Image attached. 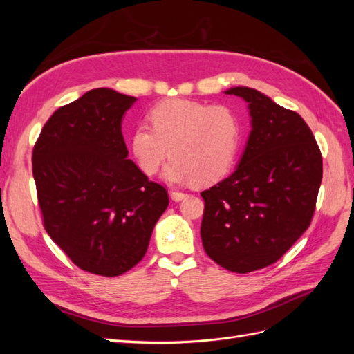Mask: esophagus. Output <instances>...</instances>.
<instances>
[{"label":"esophagus","instance_id":"1","mask_svg":"<svg viewBox=\"0 0 354 354\" xmlns=\"http://www.w3.org/2000/svg\"><path fill=\"white\" fill-rule=\"evenodd\" d=\"M171 199H173L174 202H180L187 198V194H183V192H171Z\"/></svg>","mask_w":354,"mask_h":354}]
</instances>
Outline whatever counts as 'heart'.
<instances>
[{
	"instance_id": "1",
	"label": "heart",
	"mask_w": 354,
	"mask_h": 354,
	"mask_svg": "<svg viewBox=\"0 0 354 354\" xmlns=\"http://www.w3.org/2000/svg\"><path fill=\"white\" fill-rule=\"evenodd\" d=\"M152 130L137 127L130 138L136 162L146 176L158 173L167 158L164 180L173 185L216 183L236 159L242 127L227 106L171 99L149 113Z\"/></svg>"
}]
</instances>
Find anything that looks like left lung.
<instances>
[{"instance_id":"left-lung-1","label":"left lung","mask_w":354,"mask_h":354,"mask_svg":"<svg viewBox=\"0 0 354 354\" xmlns=\"http://www.w3.org/2000/svg\"><path fill=\"white\" fill-rule=\"evenodd\" d=\"M224 94L248 103L251 131L236 169L201 192L203 250L234 273L276 263L307 230L322 181L315 136L294 111L248 87Z\"/></svg>"}]
</instances>
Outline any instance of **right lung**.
Returning a JSON list of instances; mask_svg holds the SVG:
<instances>
[{
    "label": "right lung",
    "instance_id": "add662e5",
    "mask_svg": "<svg viewBox=\"0 0 354 354\" xmlns=\"http://www.w3.org/2000/svg\"><path fill=\"white\" fill-rule=\"evenodd\" d=\"M133 95L94 88L41 130L32 171L44 227L80 269L120 276L140 261L168 194L128 159L122 136Z\"/></svg>",
    "mask_w": 354,
    "mask_h": 354
}]
</instances>
